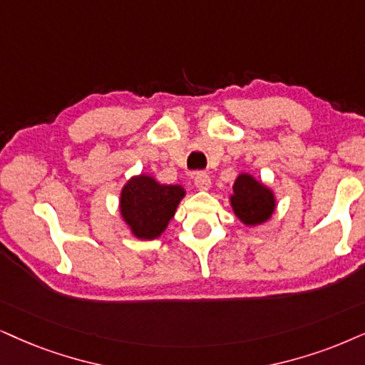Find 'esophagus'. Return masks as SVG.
Listing matches in <instances>:
<instances>
[{
    "label": "esophagus",
    "instance_id": "esophagus-1",
    "mask_svg": "<svg viewBox=\"0 0 365 365\" xmlns=\"http://www.w3.org/2000/svg\"><path fill=\"white\" fill-rule=\"evenodd\" d=\"M193 183L198 190H209L210 188V177L205 172H197L193 175Z\"/></svg>",
    "mask_w": 365,
    "mask_h": 365
}]
</instances>
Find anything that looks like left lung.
<instances>
[{
  "mask_svg": "<svg viewBox=\"0 0 365 365\" xmlns=\"http://www.w3.org/2000/svg\"><path fill=\"white\" fill-rule=\"evenodd\" d=\"M230 205L237 219L246 225H259L271 219L276 209V198L271 188L249 173L236 178L230 195Z\"/></svg>",
  "mask_w": 365,
  "mask_h": 365,
  "instance_id": "left-lung-1",
  "label": "left lung"
}]
</instances>
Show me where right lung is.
Returning <instances> with one entry per match:
<instances>
[{"label":"right lung","mask_w":365,"mask_h":365,"mask_svg":"<svg viewBox=\"0 0 365 365\" xmlns=\"http://www.w3.org/2000/svg\"><path fill=\"white\" fill-rule=\"evenodd\" d=\"M183 197L182 185H161L150 175H138L123 187L119 210L133 236L151 241L165 232Z\"/></svg>","instance_id":"1"}]
</instances>
